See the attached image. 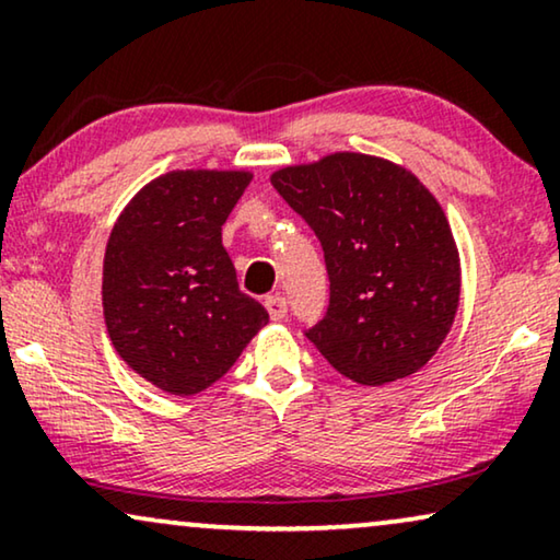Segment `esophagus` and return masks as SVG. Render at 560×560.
Returning <instances> with one entry per match:
<instances>
[{
	"label": "esophagus",
	"mask_w": 560,
	"mask_h": 560,
	"mask_svg": "<svg viewBox=\"0 0 560 560\" xmlns=\"http://www.w3.org/2000/svg\"><path fill=\"white\" fill-rule=\"evenodd\" d=\"M264 306H266V312H269V317H271L273 322H279V319L287 317V299H283L281 294L266 296Z\"/></svg>",
	"instance_id": "esophagus-1"
}]
</instances>
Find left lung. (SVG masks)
Returning <instances> with one entry per match:
<instances>
[{
  "mask_svg": "<svg viewBox=\"0 0 560 560\" xmlns=\"http://www.w3.org/2000/svg\"><path fill=\"white\" fill-rule=\"evenodd\" d=\"M271 185L322 243L325 319L306 337L362 385L416 373L459 310L462 269L448 220L419 177L383 156L335 152L291 164Z\"/></svg>",
  "mask_w": 560,
  "mask_h": 560,
  "instance_id": "8db88e82",
  "label": "left lung"
}]
</instances>
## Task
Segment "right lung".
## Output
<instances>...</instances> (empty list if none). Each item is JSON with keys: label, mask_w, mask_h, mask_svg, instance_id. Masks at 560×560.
Wrapping results in <instances>:
<instances>
[{"label": "right lung", "mask_w": 560, "mask_h": 560, "mask_svg": "<svg viewBox=\"0 0 560 560\" xmlns=\"http://www.w3.org/2000/svg\"><path fill=\"white\" fill-rule=\"evenodd\" d=\"M246 170H175L116 218L104 256V319L121 360L172 396L223 377L269 312L243 294L223 223L250 183Z\"/></svg>", "instance_id": "1"}]
</instances>
